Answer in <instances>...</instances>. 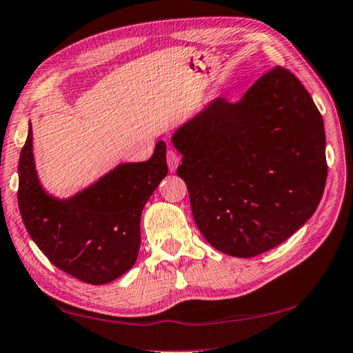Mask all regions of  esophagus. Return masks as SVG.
I'll return each instance as SVG.
<instances>
[{
	"label": "esophagus",
	"instance_id": "1",
	"mask_svg": "<svg viewBox=\"0 0 353 353\" xmlns=\"http://www.w3.org/2000/svg\"><path fill=\"white\" fill-rule=\"evenodd\" d=\"M166 162H168V168L171 172H174L177 170L179 163H181V156L177 154L176 151L168 150L166 151Z\"/></svg>",
	"mask_w": 353,
	"mask_h": 353
}]
</instances>
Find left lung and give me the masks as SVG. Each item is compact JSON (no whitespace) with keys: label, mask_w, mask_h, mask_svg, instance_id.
Returning <instances> with one entry per match:
<instances>
[{"label":"left lung","mask_w":353,"mask_h":353,"mask_svg":"<svg viewBox=\"0 0 353 353\" xmlns=\"http://www.w3.org/2000/svg\"><path fill=\"white\" fill-rule=\"evenodd\" d=\"M177 176L187 183L203 238L252 258L290 238L321 201L324 121L290 70L274 66L238 103L216 99L174 132Z\"/></svg>","instance_id":"8db88e82"}]
</instances>
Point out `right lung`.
<instances>
[{
	"instance_id": "right-lung-1",
	"label": "right lung",
	"mask_w": 353,
	"mask_h": 353,
	"mask_svg": "<svg viewBox=\"0 0 353 353\" xmlns=\"http://www.w3.org/2000/svg\"><path fill=\"white\" fill-rule=\"evenodd\" d=\"M168 172L165 142L150 160L121 163L69 199L52 197L38 181L32 128L18 163V207L37 247L60 270L101 285L134 265L140 247V216Z\"/></svg>"
}]
</instances>
